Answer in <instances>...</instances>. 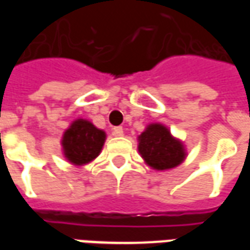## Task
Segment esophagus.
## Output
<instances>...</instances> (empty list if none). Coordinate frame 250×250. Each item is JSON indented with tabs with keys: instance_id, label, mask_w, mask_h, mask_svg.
<instances>
[{
	"instance_id": "obj_1",
	"label": "esophagus",
	"mask_w": 250,
	"mask_h": 250,
	"mask_svg": "<svg viewBox=\"0 0 250 250\" xmlns=\"http://www.w3.org/2000/svg\"><path fill=\"white\" fill-rule=\"evenodd\" d=\"M114 135L116 136H123V128L122 127H114Z\"/></svg>"
}]
</instances>
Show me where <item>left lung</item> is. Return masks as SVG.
I'll return each instance as SVG.
<instances>
[{
    "label": "left lung",
    "instance_id": "obj_1",
    "mask_svg": "<svg viewBox=\"0 0 250 250\" xmlns=\"http://www.w3.org/2000/svg\"><path fill=\"white\" fill-rule=\"evenodd\" d=\"M138 151L147 166L158 171L177 167L188 157L184 142L161 123H150L138 136Z\"/></svg>",
    "mask_w": 250,
    "mask_h": 250
}]
</instances>
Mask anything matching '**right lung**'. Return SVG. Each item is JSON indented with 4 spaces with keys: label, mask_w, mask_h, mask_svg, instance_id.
Instances as JSON below:
<instances>
[{
    "label": "right lung",
    "mask_w": 250,
    "mask_h": 250,
    "mask_svg": "<svg viewBox=\"0 0 250 250\" xmlns=\"http://www.w3.org/2000/svg\"><path fill=\"white\" fill-rule=\"evenodd\" d=\"M105 132L87 119H75L62 138V154L73 166H84L95 161L102 152Z\"/></svg>",
    "instance_id": "obj_1"
}]
</instances>
